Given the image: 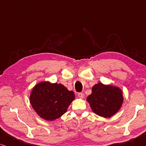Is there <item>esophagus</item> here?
Wrapping results in <instances>:
<instances>
[{
    "mask_svg": "<svg viewBox=\"0 0 146 146\" xmlns=\"http://www.w3.org/2000/svg\"><path fill=\"white\" fill-rule=\"evenodd\" d=\"M78 97L82 99V98H84V95L83 93H79L78 94Z\"/></svg>",
    "mask_w": 146,
    "mask_h": 146,
    "instance_id": "1",
    "label": "esophagus"
}]
</instances>
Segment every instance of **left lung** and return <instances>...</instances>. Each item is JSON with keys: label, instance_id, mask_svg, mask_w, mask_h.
<instances>
[{"label": "left lung", "instance_id": "8db88e82", "mask_svg": "<svg viewBox=\"0 0 146 146\" xmlns=\"http://www.w3.org/2000/svg\"><path fill=\"white\" fill-rule=\"evenodd\" d=\"M86 100L96 114L110 117L116 113L122 105V90L117 86L98 82L92 88V94Z\"/></svg>", "mask_w": 146, "mask_h": 146}]
</instances>
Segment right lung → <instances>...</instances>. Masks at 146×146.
Segmentation results:
<instances>
[{"label":"right lung","mask_w":146,"mask_h":146,"mask_svg":"<svg viewBox=\"0 0 146 146\" xmlns=\"http://www.w3.org/2000/svg\"><path fill=\"white\" fill-rule=\"evenodd\" d=\"M74 99L72 91H69L61 84L50 82L36 84L30 95L32 107L40 117L48 121L61 117Z\"/></svg>","instance_id":"obj_1"}]
</instances>
